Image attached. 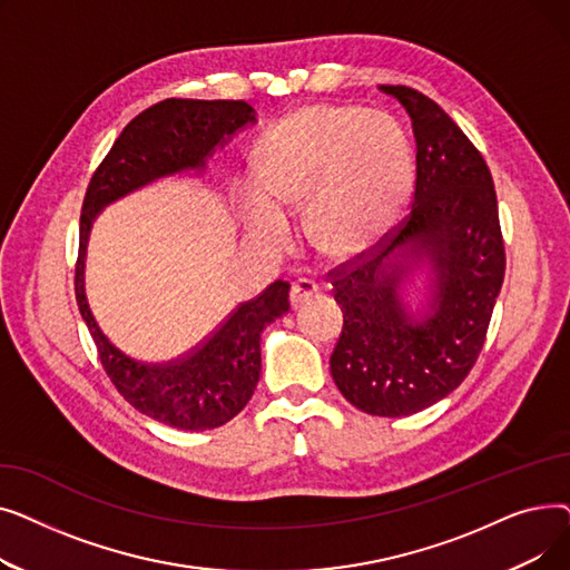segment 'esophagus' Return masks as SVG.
<instances>
[{"mask_svg": "<svg viewBox=\"0 0 570 570\" xmlns=\"http://www.w3.org/2000/svg\"><path fill=\"white\" fill-rule=\"evenodd\" d=\"M318 293V284L314 279H295L291 286V305L297 307L303 305L305 301H309L312 295Z\"/></svg>", "mask_w": 570, "mask_h": 570, "instance_id": "1", "label": "esophagus"}]
</instances>
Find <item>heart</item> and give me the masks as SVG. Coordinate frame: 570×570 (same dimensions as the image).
Masks as SVG:
<instances>
[{
	"instance_id": "obj_1",
	"label": "heart",
	"mask_w": 570,
	"mask_h": 570,
	"mask_svg": "<svg viewBox=\"0 0 570 570\" xmlns=\"http://www.w3.org/2000/svg\"><path fill=\"white\" fill-rule=\"evenodd\" d=\"M258 179L239 185L245 230L263 249L291 237L286 209L307 203V230L335 256L361 254L393 226L411 194L413 155L391 117L365 106H307L256 145Z\"/></svg>"
}]
</instances>
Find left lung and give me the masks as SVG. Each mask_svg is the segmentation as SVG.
Segmentation results:
<instances>
[{
	"instance_id": "1",
	"label": "left lung",
	"mask_w": 570,
	"mask_h": 570,
	"mask_svg": "<svg viewBox=\"0 0 570 570\" xmlns=\"http://www.w3.org/2000/svg\"><path fill=\"white\" fill-rule=\"evenodd\" d=\"M411 117L415 194L402 226L333 286L344 331L331 355L340 393L370 415L423 411L471 372L483 348L505 254L490 168L448 112L381 85Z\"/></svg>"
}]
</instances>
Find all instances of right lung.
Listing matches in <instances>:
<instances>
[{"mask_svg": "<svg viewBox=\"0 0 570 570\" xmlns=\"http://www.w3.org/2000/svg\"><path fill=\"white\" fill-rule=\"evenodd\" d=\"M247 101L166 99L142 110L119 134L92 175L80 215L76 301L99 348L101 365L134 409L164 425L203 432L226 425L247 406L261 376V333L288 312V284H269L243 303L198 348L170 363H140L119 351L99 327L85 293L89 233L101 209L173 175H203L207 159L247 127Z\"/></svg>", "mask_w": 570, "mask_h": 570, "instance_id": "1", "label": "right lung"}]
</instances>
